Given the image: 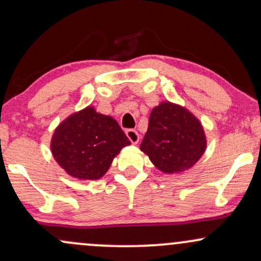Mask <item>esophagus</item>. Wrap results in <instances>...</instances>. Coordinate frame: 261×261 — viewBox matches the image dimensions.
<instances>
[{
  "instance_id": "1",
  "label": "esophagus",
  "mask_w": 261,
  "mask_h": 261,
  "mask_svg": "<svg viewBox=\"0 0 261 261\" xmlns=\"http://www.w3.org/2000/svg\"><path fill=\"white\" fill-rule=\"evenodd\" d=\"M126 136L128 137V140L131 141L133 143H137L140 140V135L137 133L136 130H134V128H128L126 130Z\"/></svg>"
}]
</instances>
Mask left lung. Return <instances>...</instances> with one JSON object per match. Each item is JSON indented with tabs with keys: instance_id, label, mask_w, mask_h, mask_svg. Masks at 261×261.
Wrapping results in <instances>:
<instances>
[{
	"instance_id": "1",
	"label": "left lung",
	"mask_w": 261,
	"mask_h": 261,
	"mask_svg": "<svg viewBox=\"0 0 261 261\" xmlns=\"http://www.w3.org/2000/svg\"><path fill=\"white\" fill-rule=\"evenodd\" d=\"M141 151L164 173H179L191 168L206 148L203 128L185 108L164 101L153 108Z\"/></svg>"
}]
</instances>
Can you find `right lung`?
Segmentation results:
<instances>
[{
  "mask_svg": "<svg viewBox=\"0 0 261 261\" xmlns=\"http://www.w3.org/2000/svg\"><path fill=\"white\" fill-rule=\"evenodd\" d=\"M130 143L116 120L88 107L59 125L51 152L68 174L93 180L106 174L114 157Z\"/></svg>",
  "mask_w": 261,
  "mask_h": 261,
  "instance_id": "add662e5",
  "label": "right lung"
}]
</instances>
